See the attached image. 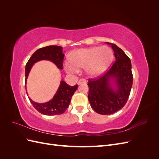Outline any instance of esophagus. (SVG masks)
I'll list each match as a JSON object with an SVG mask.
<instances>
[{"mask_svg":"<svg viewBox=\"0 0 159 159\" xmlns=\"http://www.w3.org/2000/svg\"><path fill=\"white\" fill-rule=\"evenodd\" d=\"M86 83V80L84 79H81L78 81V85H80L81 84H85Z\"/></svg>","mask_w":159,"mask_h":159,"instance_id":"obj_1","label":"esophagus"}]
</instances>
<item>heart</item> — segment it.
<instances>
[{
    "label": "heart",
    "instance_id": "heart-1",
    "mask_svg": "<svg viewBox=\"0 0 159 159\" xmlns=\"http://www.w3.org/2000/svg\"><path fill=\"white\" fill-rule=\"evenodd\" d=\"M113 52L111 48L92 46L75 50L68 56L69 63L65 64V69L70 73H75L84 68L90 77H98L106 71L113 60Z\"/></svg>",
    "mask_w": 159,
    "mask_h": 159
}]
</instances>
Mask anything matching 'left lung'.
I'll return each mask as SVG.
<instances>
[{
	"mask_svg": "<svg viewBox=\"0 0 159 159\" xmlns=\"http://www.w3.org/2000/svg\"><path fill=\"white\" fill-rule=\"evenodd\" d=\"M115 62L98 79L89 80L88 100L91 107L101 115H111L127 103L133 85L131 62L120 48L112 43Z\"/></svg>",
	"mask_w": 159,
	"mask_h": 159,
	"instance_id": "1",
	"label": "left lung"
}]
</instances>
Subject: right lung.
<instances>
[{
	"mask_svg": "<svg viewBox=\"0 0 159 159\" xmlns=\"http://www.w3.org/2000/svg\"><path fill=\"white\" fill-rule=\"evenodd\" d=\"M63 48L59 46H48L37 50L28 61L25 68V84L28 75L36 62L40 60H48L53 62L60 70L63 69V60L64 54L62 51ZM78 85L70 86L64 80H61L59 88L53 98L49 102L39 103L34 102L30 98V102L38 111L46 115H56L64 113L69 107L72 95H74ZM26 93H28L26 91Z\"/></svg>",
	"mask_w": 159,
	"mask_h": 159,
	"instance_id": "right-lung-1",
	"label": "right lung"
}]
</instances>
